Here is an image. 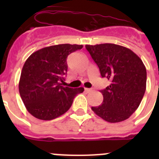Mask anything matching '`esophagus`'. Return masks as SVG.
I'll return each instance as SVG.
<instances>
[{
  "label": "esophagus",
  "mask_w": 159,
  "mask_h": 159,
  "mask_svg": "<svg viewBox=\"0 0 159 159\" xmlns=\"http://www.w3.org/2000/svg\"><path fill=\"white\" fill-rule=\"evenodd\" d=\"M84 90H85V92H92V88H84Z\"/></svg>",
  "instance_id": "esophagus-1"
}]
</instances>
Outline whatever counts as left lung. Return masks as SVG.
Returning a JSON list of instances; mask_svg holds the SVG:
<instances>
[{"mask_svg": "<svg viewBox=\"0 0 159 159\" xmlns=\"http://www.w3.org/2000/svg\"><path fill=\"white\" fill-rule=\"evenodd\" d=\"M85 48L99 67L101 76L110 81V85L100 91L102 103L92 107V110L109 123L124 121L137 110L145 93V65L134 52L123 46L101 43Z\"/></svg>", "mask_w": 159, "mask_h": 159, "instance_id": "left-lung-1", "label": "left lung"}]
</instances>
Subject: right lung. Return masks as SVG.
<instances>
[{"mask_svg": "<svg viewBox=\"0 0 159 159\" xmlns=\"http://www.w3.org/2000/svg\"><path fill=\"white\" fill-rule=\"evenodd\" d=\"M83 45L58 44L32 53L25 61L19 82V92L28 111L41 120H52L69 110L84 88L63 86L67 74V56Z\"/></svg>", "mask_w": 159, "mask_h": 159, "instance_id": "add662e5", "label": "right lung"}]
</instances>
